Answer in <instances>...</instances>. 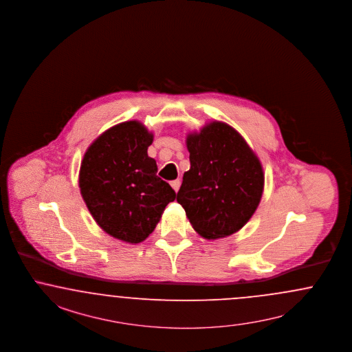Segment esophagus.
<instances>
[{
	"label": "esophagus",
	"instance_id": "esophagus-1",
	"mask_svg": "<svg viewBox=\"0 0 352 352\" xmlns=\"http://www.w3.org/2000/svg\"><path fill=\"white\" fill-rule=\"evenodd\" d=\"M170 186H172V189L177 193L179 189H180V180H173V182H170Z\"/></svg>",
	"mask_w": 352,
	"mask_h": 352
}]
</instances>
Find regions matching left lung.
<instances>
[{
	"label": "left lung",
	"instance_id": "8db88e82",
	"mask_svg": "<svg viewBox=\"0 0 352 352\" xmlns=\"http://www.w3.org/2000/svg\"><path fill=\"white\" fill-rule=\"evenodd\" d=\"M186 148L190 168L176 199L194 230L206 239L239 232L261 204V160L233 126L217 120L188 133Z\"/></svg>",
	"mask_w": 352,
	"mask_h": 352
}]
</instances>
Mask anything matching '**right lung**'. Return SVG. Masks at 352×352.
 <instances>
[{
  "label": "right lung",
  "mask_w": 352,
  "mask_h": 352,
  "mask_svg": "<svg viewBox=\"0 0 352 352\" xmlns=\"http://www.w3.org/2000/svg\"><path fill=\"white\" fill-rule=\"evenodd\" d=\"M153 138L138 120L113 125L91 142L80 166V193L93 219L107 234L132 245L148 239L176 198L148 155Z\"/></svg>",
  "instance_id": "add662e5"
}]
</instances>
